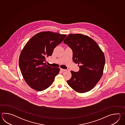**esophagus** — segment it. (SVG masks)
I'll return each mask as SVG.
<instances>
[{
	"mask_svg": "<svg viewBox=\"0 0 125 125\" xmlns=\"http://www.w3.org/2000/svg\"><path fill=\"white\" fill-rule=\"evenodd\" d=\"M60 70L62 72H65L66 70V69H62V68H60Z\"/></svg>",
	"mask_w": 125,
	"mask_h": 125,
	"instance_id": "obj_1",
	"label": "esophagus"
}]
</instances>
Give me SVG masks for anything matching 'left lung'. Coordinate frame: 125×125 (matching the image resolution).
I'll return each instance as SVG.
<instances>
[{
    "instance_id": "1",
    "label": "left lung",
    "mask_w": 125,
    "mask_h": 125,
    "mask_svg": "<svg viewBox=\"0 0 125 125\" xmlns=\"http://www.w3.org/2000/svg\"><path fill=\"white\" fill-rule=\"evenodd\" d=\"M72 49L73 61L80 65L79 72L71 71L68 84L75 91L84 93L92 89L103 73L105 64L104 53L98 45L88 36L70 34L64 40Z\"/></svg>"
}]
</instances>
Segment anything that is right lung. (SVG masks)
Returning <instances> with one entry per match:
<instances>
[{"label": "right lung", "mask_w": 125, "mask_h": 125, "mask_svg": "<svg viewBox=\"0 0 125 125\" xmlns=\"http://www.w3.org/2000/svg\"><path fill=\"white\" fill-rule=\"evenodd\" d=\"M66 36L50 31L40 32L24 46L19 57V66L24 80L32 89L42 91L53 83L60 69L46 66L44 62Z\"/></svg>", "instance_id": "right-lung-1"}]
</instances>
